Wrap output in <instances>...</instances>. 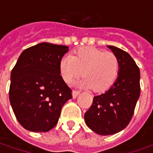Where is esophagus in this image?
Returning a JSON list of instances; mask_svg holds the SVG:
<instances>
[{
    "mask_svg": "<svg viewBox=\"0 0 153 153\" xmlns=\"http://www.w3.org/2000/svg\"><path fill=\"white\" fill-rule=\"evenodd\" d=\"M79 94V91H72V97H73V99H76V98L77 97Z\"/></svg>",
    "mask_w": 153,
    "mask_h": 153,
    "instance_id": "obj_1",
    "label": "esophagus"
}]
</instances>
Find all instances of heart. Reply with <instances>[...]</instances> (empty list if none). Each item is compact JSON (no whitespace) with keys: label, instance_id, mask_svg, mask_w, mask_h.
Returning <instances> with one entry per match:
<instances>
[{"label":"heart","instance_id":"1","mask_svg":"<svg viewBox=\"0 0 153 153\" xmlns=\"http://www.w3.org/2000/svg\"><path fill=\"white\" fill-rule=\"evenodd\" d=\"M59 68L65 82L71 83L82 73L81 87L102 92L111 88L117 79L119 60L113 53L84 47L74 51L71 56L62 57Z\"/></svg>","mask_w":153,"mask_h":153}]
</instances>
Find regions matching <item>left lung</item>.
<instances>
[{
    "mask_svg": "<svg viewBox=\"0 0 153 153\" xmlns=\"http://www.w3.org/2000/svg\"><path fill=\"white\" fill-rule=\"evenodd\" d=\"M107 48L119 60V72L108 90L94 97L84 114L88 127L100 135L114 134L128 126L140 94V69L132 57L114 46Z\"/></svg>",
    "mask_w": 153,
    "mask_h": 153,
    "instance_id": "left-lung-1",
    "label": "left lung"
}]
</instances>
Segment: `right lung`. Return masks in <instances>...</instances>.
Segmentation results:
<instances>
[{
    "mask_svg": "<svg viewBox=\"0 0 153 153\" xmlns=\"http://www.w3.org/2000/svg\"><path fill=\"white\" fill-rule=\"evenodd\" d=\"M67 46L42 42L21 53L11 72L9 100L25 129L48 132L58 123L62 106L72 98L62 79L59 61Z\"/></svg>",
    "mask_w": 153,
    "mask_h": 153,
    "instance_id": "add662e5",
    "label": "right lung"
}]
</instances>
